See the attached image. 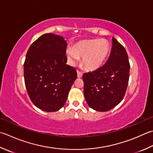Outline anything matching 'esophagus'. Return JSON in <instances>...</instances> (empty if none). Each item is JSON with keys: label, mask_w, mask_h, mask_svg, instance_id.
Returning a JSON list of instances; mask_svg holds the SVG:
<instances>
[{"label": "esophagus", "mask_w": 153, "mask_h": 153, "mask_svg": "<svg viewBox=\"0 0 153 153\" xmlns=\"http://www.w3.org/2000/svg\"><path fill=\"white\" fill-rule=\"evenodd\" d=\"M77 77H79V78L82 77V75H83L82 72H81V71H79L78 70L77 71Z\"/></svg>", "instance_id": "esophagus-1"}]
</instances>
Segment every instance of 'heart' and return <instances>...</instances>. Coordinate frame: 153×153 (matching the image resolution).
I'll return each instance as SVG.
<instances>
[{
    "mask_svg": "<svg viewBox=\"0 0 153 153\" xmlns=\"http://www.w3.org/2000/svg\"><path fill=\"white\" fill-rule=\"evenodd\" d=\"M111 46L108 42L101 39L85 40L77 42L72 49L66 50V56L71 65L83 58L82 64L89 70L94 71L102 67L108 57Z\"/></svg>",
    "mask_w": 153,
    "mask_h": 153,
    "instance_id": "1",
    "label": "heart"
}]
</instances>
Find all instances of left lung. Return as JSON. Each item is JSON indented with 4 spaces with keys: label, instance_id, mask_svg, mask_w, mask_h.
<instances>
[{
    "label": "left lung",
    "instance_id": "left-lung-1",
    "mask_svg": "<svg viewBox=\"0 0 153 153\" xmlns=\"http://www.w3.org/2000/svg\"><path fill=\"white\" fill-rule=\"evenodd\" d=\"M130 65L125 48L112 39V48L105 64L92 72L85 73L83 93L89 107L107 111L121 102L128 85Z\"/></svg>",
    "mask_w": 153,
    "mask_h": 153
}]
</instances>
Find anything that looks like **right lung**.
<instances>
[{
	"label": "right lung",
	"instance_id": "add662e5",
	"mask_svg": "<svg viewBox=\"0 0 153 153\" xmlns=\"http://www.w3.org/2000/svg\"><path fill=\"white\" fill-rule=\"evenodd\" d=\"M67 42L61 36L48 33L30 46L24 64L29 97L38 108L54 112L67 100L77 78L76 69L66 64Z\"/></svg>",
	"mask_w": 153,
	"mask_h": 153
}]
</instances>
